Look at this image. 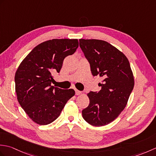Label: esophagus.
<instances>
[{
  "label": "esophagus",
  "instance_id": "34e87169",
  "mask_svg": "<svg viewBox=\"0 0 156 156\" xmlns=\"http://www.w3.org/2000/svg\"><path fill=\"white\" fill-rule=\"evenodd\" d=\"M75 92H76V95H80V94L82 93V92H81V91L77 90V89H76V90H75Z\"/></svg>",
  "mask_w": 156,
  "mask_h": 156
}]
</instances>
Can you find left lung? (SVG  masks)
Wrapping results in <instances>:
<instances>
[{
    "mask_svg": "<svg viewBox=\"0 0 156 156\" xmlns=\"http://www.w3.org/2000/svg\"><path fill=\"white\" fill-rule=\"evenodd\" d=\"M90 63L92 74L102 78L99 92H90L88 107L82 111L88 123L101 127L113 121L127 105L134 87L133 74L127 57L109 43L98 39H79Z\"/></svg>",
    "mask_w": 156,
    "mask_h": 156,
    "instance_id": "left-lung-1",
    "label": "left lung"
}]
</instances>
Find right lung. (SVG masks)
<instances>
[{"instance_id": "1", "label": "right lung", "mask_w": 156, "mask_h": 156, "mask_svg": "<svg viewBox=\"0 0 156 156\" xmlns=\"http://www.w3.org/2000/svg\"><path fill=\"white\" fill-rule=\"evenodd\" d=\"M78 47V39H54L41 43L26 56L15 73V91L23 110L33 121L48 125L60 115L75 94L73 89L51 86L53 74L59 72L64 59Z\"/></svg>"}]
</instances>
